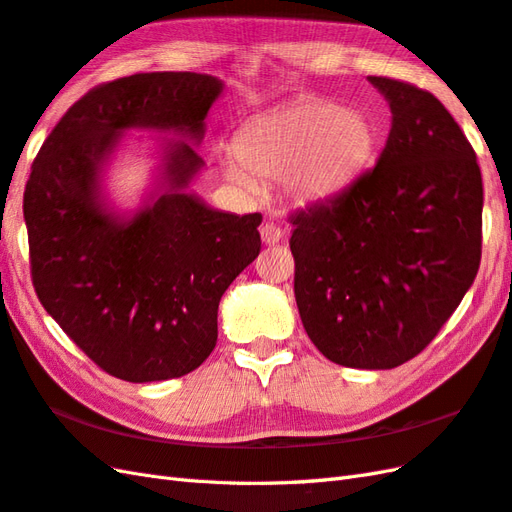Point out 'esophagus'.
I'll use <instances>...</instances> for the list:
<instances>
[{"instance_id":"obj_1","label":"esophagus","mask_w":512,"mask_h":512,"mask_svg":"<svg viewBox=\"0 0 512 512\" xmlns=\"http://www.w3.org/2000/svg\"><path fill=\"white\" fill-rule=\"evenodd\" d=\"M260 239H263V243L267 245H276L282 241V228L276 226L273 221H267L260 226Z\"/></svg>"}]
</instances>
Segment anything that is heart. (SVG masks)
<instances>
[{
    "label": "heart",
    "mask_w": 512,
    "mask_h": 512,
    "mask_svg": "<svg viewBox=\"0 0 512 512\" xmlns=\"http://www.w3.org/2000/svg\"><path fill=\"white\" fill-rule=\"evenodd\" d=\"M376 143L365 112L306 99L245 123L236 154L223 158V173L247 193L284 182L295 202H321L367 169Z\"/></svg>",
    "instance_id": "b5f03b06"
}]
</instances>
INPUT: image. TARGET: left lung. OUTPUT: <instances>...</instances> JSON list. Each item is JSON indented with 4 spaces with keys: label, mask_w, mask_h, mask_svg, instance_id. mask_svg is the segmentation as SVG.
Returning a JSON list of instances; mask_svg holds the SVG:
<instances>
[{
    "label": "left lung",
    "mask_w": 512,
    "mask_h": 512,
    "mask_svg": "<svg viewBox=\"0 0 512 512\" xmlns=\"http://www.w3.org/2000/svg\"><path fill=\"white\" fill-rule=\"evenodd\" d=\"M391 106L376 167L291 215L295 299L328 360L393 369L428 347L476 280L482 176L432 93L369 76Z\"/></svg>",
    "instance_id": "8db88e82"
}]
</instances>
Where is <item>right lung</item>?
Masks as SVG:
<instances>
[{
	"label": "right lung",
	"instance_id": "add662e5",
	"mask_svg": "<svg viewBox=\"0 0 512 512\" xmlns=\"http://www.w3.org/2000/svg\"><path fill=\"white\" fill-rule=\"evenodd\" d=\"M223 82L191 71L136 73L73 104L23 193L34 291L69 339L126 382L180 378L217 345L219 299L260 252L263 217L221 213L186 186L204 167L191 143ZM128 129L173 131L160 194L117 216L101 171Z\"/></svg>",
	"mask_w": 512,
	"mask_h": 512
}]
</instances>
